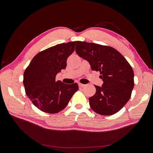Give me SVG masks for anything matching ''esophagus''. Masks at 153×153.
I'll return each mask as SVG.
<instances>
[{"label": "esophagus", "instance_id": "esophagus-1", "mask_svg": "<svg viewBox=\"0 0 153 153\" xmlns=\"http://www.w3.org/2000/svg\"><path fill=\"white\" fill-rule=\"evenodd\" d=\"M79 87H85V84H81V83H79Z\"/></svg>", "mask_w": 153, "mask_h": 153}]
</instances>
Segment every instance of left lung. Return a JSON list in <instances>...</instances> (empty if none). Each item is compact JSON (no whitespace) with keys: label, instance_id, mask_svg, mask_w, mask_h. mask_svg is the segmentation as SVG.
Masks as SVG:
<instances>
[{"label":"left lung","instance_id":"8db88e82","mask_svg":"<svg viewBox=\"0 0 153 153\" xmlns=\"http://www.w3.org/2000/svg\"><path fill=\"white\" fill-rule=\"evenodd\" d=\"M76 52L89 62L92 71H99L103 82L95 85L96 92L89 99L91 108L102 115H114L131 97L134 72L130 64L115 48L93 43L76 42Z\"/></svg>","mask_w":153,"mask_h":153}]
</instances>
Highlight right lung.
<instances>
[{
    "label": "right lung",
    "instance_id": "1",
    "mask_svg": "<svg viewBox=\"0 0 153 153\" xmlns=\"http://www.w3.org/2000/svg\"><path fill=\"white\" fill-rule=\"evenodd\" d=\"M76 42L61 43L38 53L23 74L25 93L38 109L56 114L65 108L79 89L77 83L56 81V76L67 66V59L74 51Z\"/></svg>",
    "mask_w": 153,
    "mask_h": 153
}]
</instances>
